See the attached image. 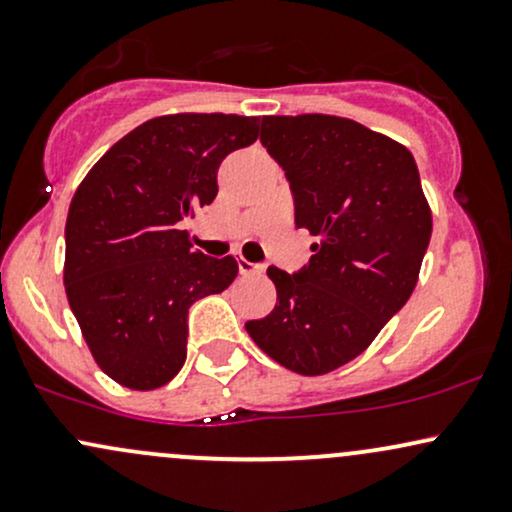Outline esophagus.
Masks as SVG:
<instances>
[{
  "mask_svg": "<svg viewBox=\"0 0 512 512\" xmlns=\"http://www.w3.org/2000/svg\"><path fill=\"white\" fill-rule=\"evenodd\" d=\"M238 269H240V274H243V276L262 274V267H260V264H252V262L245 260V257H240V260H238Z\"/></svg>",
  "mask_w": 512,
  "mask_h": 512,
  "instance_id": "34e87169",
  "label": "esophagus"
}]
</instances>
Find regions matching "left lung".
Instances as JSON below:
<instances>
[{"instance_id": "obj_1", "label": "left lung", "mask_w": 512, "mask_h": 512, "mask_svg": "<svg viewBox=\"0 0 512 512\" xmlns=\"http://www.w3.org/2000/svg\"><path fill=\"white\" fill-rule=\"evenodd\" d=\"M260 142L286 170L296 226L317 243L298 272L267 269L276 305L245 330L284 368L325 375L363 354L409 301L431 209L407 146L354 120L269 115Z\"/></svg>"}]
</instances>
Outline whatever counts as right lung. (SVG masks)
Masks as SVG:
<instances>
[{
    "label": "right lung",
    "instance_id": "1",
    "mask_svg": "<svg viewBox=\"0 0 512 512\" xmlns=\"http://www.w3.org/2000/svg\"><path fill=\"white\" fill-rule=\"evenodd\" d=\"M260 137V117L178 113L105 151L69 204L64 291L105 375L156 390L187 358V310L233 284L238 262L192 250L182 221L214 202L221 161Z\"/></svg>",
    "mask_w": 512,
    "mask_h": 512
}]
</instances>
